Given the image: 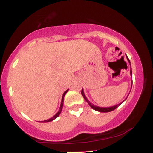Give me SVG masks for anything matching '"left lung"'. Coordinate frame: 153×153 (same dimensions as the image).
I'll return each mask as SVG.
<instances>
[{"label": "left lung", "mask_w": 153, "mask_h": 153, "mask_svg": "<svg viewBox=\"0 0 153 153\" xmlns=\"http://www.w3.org/2000/svg\"><path fill=\"white\" fill-rule=\"evenodd\" d=\"M127 59H128V61H129V62L130 63V61H129V59H128V57H127ZM130 74L131 75V70L130 71ZM81 94H82V96H83L84 99H85V101H87V103H88L89 105H90V106L91 107V108H94V110L98 111H100V112H109V111H114V109H116V108H117L119 106H120V105L122 104V103L124 101H123L122 103H120L118 105H116V106H111V107H106V108H103V107H99V106H94V105H93L92 103H91L90 101H89L87 99V98L85 97V94H84L82 89V91H81Z\"/></svg>", "instance_id": "obj_1"}]
</instances>
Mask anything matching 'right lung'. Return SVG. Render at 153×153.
<instances>
[{
    "label": "right lung",
    "instance_id": "1",
    "mask_svg": "<svg viewBox=\"0 0 153 153\" xmlns=\"http://www.w3.org/2000/svg\"><path fill=\"white\" fill-rule=\"evenodd\" d=\"M68 90H67L66 91H65L64 92V94H63V95H62V101H61V105H60V107H59V111H58V112H57V114H56L54 116V117H52V118H50V119H48V120H45V121H44V122H51V121H52V120H54V119H56L57 118V117H58V116L59 115V114L61 113V111H62V106H63V100H64V96H65V95L66 94V93L68 92Z\"/></svg>",
    "mask_w": 153,
    "mask_h": 153
}]
</instances>
